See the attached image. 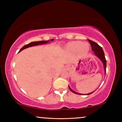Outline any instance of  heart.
Here are the masks:
<instances>
[{
	"label": "heart",
	"instance_id": "1",
	"mask_svg": "<svg viewBox=\"0 0 122 122\" xmlns=\"http://www.w3.org/2000/svg\"><path fill=\"white\" fill-rule=\"evenodd\" d=\"M66 49L70 51L75 52L80 51L82 52H86L88 51V45L81 41H72L68 43L66 46Z\"/></svg>",
	"mask_w": 122,
	"mask_h": 122
}]
</instances>
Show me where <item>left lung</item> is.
Listing matches in <instances>:
<instances>
[{
  "label": "left lung",
  "instance_id": "left-lung-1",
  "mask_svg": "<svg viewBox=\"0 0 122 122\" xmlns=\"http://www.w3.org/2000/svg\"><path fill=\"white\" fill-rule=\"evenodd\" d=\"M89 42H90L91 44V46L92 47V50L93 51V54L95 55V56H97V57L98 58V59L100 60L102 62L103 65L104 66V74L106 75V60L105 58V56H104V51L103 50L102 48L99 45H98L96 42L93 41L91 40H88ZM68 87H69L70 90L71 91H72L73 93H74L75 94H77V95H91L92 93H93L94 92H91V93H88V94H81V93H78L77 92L74 91L72 90V89L70 88V87L68 86Z\"/></svg>",
  "mask_w": 122,
  "mask_h": 122
}]
</instances>
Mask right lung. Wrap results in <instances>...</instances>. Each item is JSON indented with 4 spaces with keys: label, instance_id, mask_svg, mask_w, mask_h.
<instances>
[{
    "label": "right lung",
    "instance_id": "right-lung-1",
    "mask_svg": "<svg viewBox=\"0 0 122 122\" xmlns=\"http://www.w3.org/2000/svg\"><path fill=\"white\" fill-rule=\"evenodd\" d=\"M54 39H51L50 40L51 41H53ZM50 40H47V41H34V42H31L30 43H29L28 44L24 46L23 47L21 48V49L20 50V51H19V52H20V51L23 50L24 49H26V48L30 47H32V46H36V45H42V44H46L47 43H50L49 42Z\"/></svg>",
    "mask_w": 122,
    "mask_h": 122
}]
</instances>
